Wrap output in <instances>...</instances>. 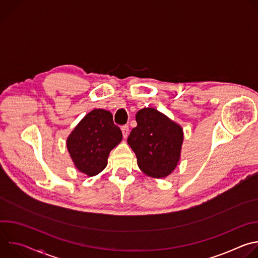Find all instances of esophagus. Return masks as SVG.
I'll return each mask as SVG.
<instances>
[{
  "instance_id": "obj_1",
  "label": "esophagus",
  "mask_w": 258,
  "mask_h": 258,
  "mask_svg": "<svg viewBox=\"0 0 258 258\" xmlns=\"http://www.w3.org/2000/svg\"><path fill=\"white\" fill-rule=\"evenodd\" d=\"M121 132H122L123 138L126 139L127 136H128V126H127V125H122V126H121Z\"/></svg>"
}]
</instances>
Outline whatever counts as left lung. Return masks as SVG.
<instances>
[{"label":"left lung","instance_id":"left-lung-1","mask_svg":"<svg viewBox=\"0 0 258 258\" xmlns=\"http://www.w3.org/2000/svg\"><path fill=\"white\" fill-rule=\"evenodd\" d=\"M136 121L137 126L132 130L127 143L140 169L151 177L167 176L180 158L181 126L154 108L139 110Z\"/></svg>","mask_w":258,"mask_h":258}]
</instances>
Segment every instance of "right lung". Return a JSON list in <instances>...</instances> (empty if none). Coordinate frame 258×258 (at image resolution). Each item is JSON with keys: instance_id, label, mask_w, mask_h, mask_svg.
<instances>
[{"instance_id": "1", "label": "right lung", "mask_w": 258, "mask_h": 258, "mask_svg": "<svg viewBox=\"0 0 258 258\" xmlns=\"http://www.w3.org/2000/svg\"><path fill=\"white\" fill-rule=\"evenodd\" d=\"M121 140V131L114 124L111 112L94 109L71 132L66 146L77 169L94 176L107 166L110 151Z\"/></svg>"}]
</instances>
